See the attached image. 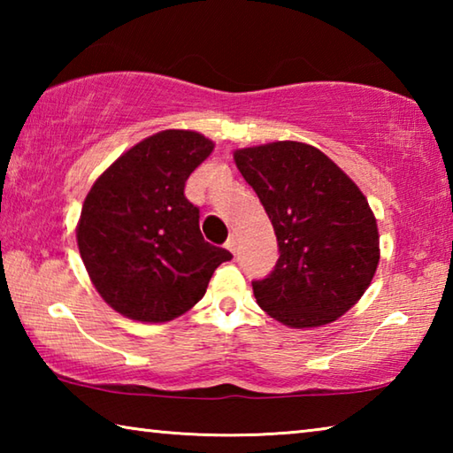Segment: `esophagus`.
Here are the masks:
<instances>
[{
	"label": "esophagus",
	"instance_id": "esophagus-1",
	"mask_svg": "<svg viewBox=\"0 0 453 453\" xmlns=\"http://www.w3.org/2000/svg\"><path fill=\"white\" fill-rule=\"evenodd\" d=\"M226 248L232 251V254H235V250H237V237L232 234L227 237V242H226Z\"/></svg>",
	"mask_w": 453,
	"mask_h": 453
}]
</instances>
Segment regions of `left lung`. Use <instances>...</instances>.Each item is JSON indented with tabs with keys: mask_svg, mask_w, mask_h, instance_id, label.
<instances>
[{
	"mask_svg": "<svg viewBox=\"0 0 453 453\" xmlns=\"http://www.w3.org/2000/svg\"><path fill=\"white\" fill-rule=\"evenodd\" d=\"M234 159L278 237L273 270L251 281L259 308L289 327L343 316L380 262L378 224L362 191L308 143L245 148Z\"/></svg>",
	"mask_w": 453,
	"mask_h": 453,
	"instance_id": "8db88e82",
	"label": "left lung"
}]
</instances>
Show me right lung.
Listing matches in <instances>:
<instances>
[{"label":"right lung","mask_w":453,"mask_h":453,"mask_svg":"<svg viewBox=\"0 0 453 453\" xmlns=\"http://www.w3.org/2000/svg\"><path fill=\"white\" fill-rule=\"evenodd\" d=\"M202 134L167 129L134 145L83 202L78 245L99 296L137 321H170L202 300L234 256L203 240L199 208L183 194L210 156Z\"/></svg>","instance_id":"1"}]
</instances>
